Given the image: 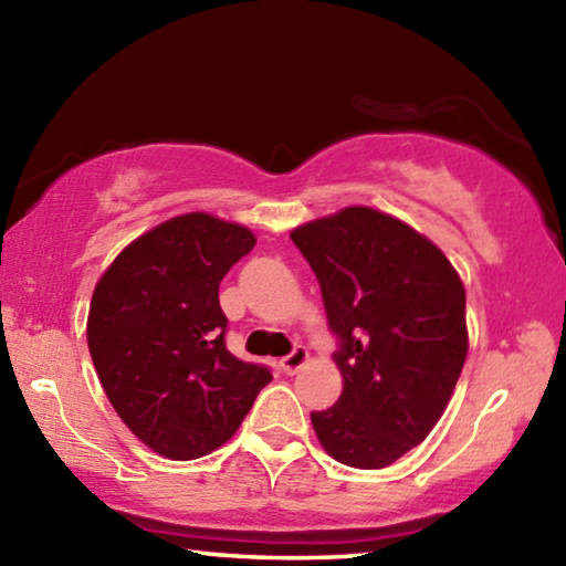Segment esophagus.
<instances>
[{
    "instance_id": "esophagus-1",
    "label": "esophagus",
    "mask_w": 566,
    "mask_h": 566,
    "mask_svg": "<svg viewBox=\"0 0 566 566\" xmlns=\"http://www.w3.org/2000/svg\"><path fill=\"white\" fill-rule=\"evenodd\" d=\"M306 359H310V352H306L304 347H300V344H296V347L290 354H286V357L280 359V369L284 371V375H294L296 369L304 367Z\"/></svg>"
}]
</instances>
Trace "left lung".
<instances>
[{
    "label": "left lung",
    "instance_id": "1",
    "mask_svg": "<svg viewBox=\"0 0 566 566\" xmlns=\"http://www.w3.org/2000/svg\"><path fill=\"white\" fill-rule=\"evenodd\" d=\"M292 242L317 274L344 377L337 405L312 411L314 432L342 464H395L462 375L464 284L427 237L369 207L296 227Z\"/></svg>",
    "mask_w": 566,
    "mask_h": 566
}]
</instances>
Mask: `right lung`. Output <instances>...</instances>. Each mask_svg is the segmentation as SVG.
Wrapping results in <instances>:
<instances>
[{
  "label": "right lung",
  "mask_w": 566,
  "mask_h": 566,
  "mask_svg": "<svg viewBox=\"0 0 566 566\" xmlns=\"http://www.w3.org/2000/svg\"><path fill=\"white\" fill-rule=\"evenodd\" d=\"M254 244L247 227L181 214L134 239L94 286V369L124 424L161 457L214 452L272 381L270 367L227 349L219 306V282Z\"/></svg>",
  "instance_id": "obj_1"
}]
</instances>
